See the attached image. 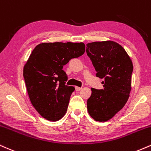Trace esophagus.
<instances>
[{
    "label": "esophagus",
    "instance_id": "34e87169",
    "mask_svg": "<svg viewBox=\"0 0 151 151\" xmlns=\"http://www.w3.org/2000/svg\"><path fill=\"white\" fill-rule=\"evenodd\" d=\"M81 89H82V88H81V87H78V86H76V91H80Z\"/></svg>",
    "mask_w": 151,
    "mask_h": 151
}]
</instances>
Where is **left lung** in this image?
<instances>
[{"mask_svg": "<svg viewBox=\"0 0 151 151\" xmlns=\"http://www.w3.org/2000/svg\"><path fill=\"white\" fill-rule=\"evenodd\" d=\"M86 53L97 71L104 78L103 90L91 88L87 102L89 114L97 122H107L119 111L132 90L133 63L125 49L114 41L94 42L86 44Z\"/></svg>", "mask_w": 151, "mask_h": 151, "instance_id": "obj_1", "label": "left lung"}]
</instances>
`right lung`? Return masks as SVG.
Listing matches in <instances>:
<instances>
[{
    "label": "right lung",
    "mask_w": 151,
    "mask_h": 151,
    "mask_svg": "<svg viewBox=\"0 0 151 151\" xmlns=\"http://www.w3.org/2000/svg\"><path fill=\"white\" fill-rule=\"evenodd\" d=\"M83 42H44L35 47L23 68L30 102L42 117L56 122L64 116L75 88L65 85L63 70L70 59L82 56Z\"/></svg>",
    "instance_id": "right-lung-1"
}]
</instances>
